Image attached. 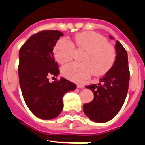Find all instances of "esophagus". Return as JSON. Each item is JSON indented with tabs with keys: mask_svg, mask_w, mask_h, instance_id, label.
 I'll return each mask as SVG.
<instances>
[{
	"mask_svg": "<svg viewBox=\"0 0 145 145\" xmlns=\"http://www.w3.org/2000/svg\"><path fill=\"white\" fill-rule=\"evenodd\" d=\"M77 88H80V89H83V88H85V85H82V84H78Z\"/></svg>",
	"mask_w": 145,
	"mask_h": 145,
	"instance_id": "esophagus-1",
	"label": "esophagus"
}]
</instances>
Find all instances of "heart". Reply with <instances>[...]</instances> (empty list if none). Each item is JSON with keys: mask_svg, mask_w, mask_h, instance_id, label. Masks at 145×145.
<instances>
[{"mask_svg": "<svg viewBox=\"0 0 145 145\" xmlns=\"http://www.w3.org/2000/svg\"><path fill=\"white\" fill-rule=\"evenodd\" d=\"M74 45L85 52L82 58L83 63H71L63 67V75L71 81L82 82L93 72L95 76L104 75L115 62L116 50L99 33L92 31L77 33L74 37ZM74 45L64 39L57 41L53 48L57 62L63 64L73 58Z\"/></svg>", "mask_w": 145, "mask_h": 145, "instance_id": "heart-1", "label": "heart"}]
</instances>
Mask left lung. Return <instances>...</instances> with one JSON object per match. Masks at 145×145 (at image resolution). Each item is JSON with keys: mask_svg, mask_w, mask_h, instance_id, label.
<instances>
[{"mask_svg": "<svg viewBox=\"0 0 145 145\" xmlns=\"http://www.w3.org/2000/svg\"><path fill=\"white\" fill-rule=\"evenodd\" d=\"M115 49L117 56L112 68L99 80L98 85L86 86L94 93V99L83 105V110L87 117L97 123H106L112 119L123 106L128 93L130 79L128 54L118 41Z\"/></svg>", "mask_w": 145, "mask_h": 145, "instance_id": "left-lung-1", "label": "left lung"}]
</instances>
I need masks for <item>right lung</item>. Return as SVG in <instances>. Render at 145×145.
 <instances>
[{"mask_svg": "<svg viewBox=\"0 0 145 145\" xmlns=\"http://www.w3.org/2000/svg\"><path fill=\"white\" fill-rule=\"evenodd\" d=\"M59 31H41L33 35L19 52L18 74L22 96L27 107L37 118L53 119L62 112L63 97L76 89V84L65 78L50 83V77L60 73L53 47L60 36Z\"/></svg>", "mask_w": 145, "mask_h": 145, "instance_id": "1", "label": "right lung"}]
</instances>
